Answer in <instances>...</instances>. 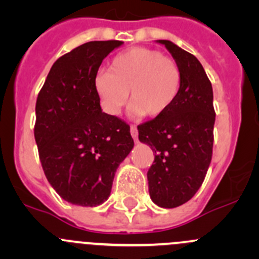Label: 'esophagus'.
<instances>
[{
    "instance_id": "obj_1",
    "label": "esophagus",
    "mask_w": 259,
    "mask_h": 259,
    "mask_svg": "<svg viewBox=\"0 0 259 259\" xmlns=\"http://www.w3.org/2000/svg\"><path fill=\"white\" fill-rule=\"evenodd\" d=\"M130 134H132L135 143H138V127L135 125H130Z\"/></svg>"
}]
</instances>
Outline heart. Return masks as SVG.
Wrapping results in <instances>:
<instances>
[{"label":"heart","instance_id":"1","mask_svg":"<svg viewBox=\"0 0 259 259\" xmlns=\"http://www.w3.org/2000/svg\"><path fill=\"white\" fill-rule=\"evenodd\" d=\"M182 86L179 65L160 51L132 48L113 57L109 71L94 77V89L106 114L116 116L127 103L134 117L165 114L177 100Z\"/></svg>","mask_w":259,"mask_h":259}]
</instances>
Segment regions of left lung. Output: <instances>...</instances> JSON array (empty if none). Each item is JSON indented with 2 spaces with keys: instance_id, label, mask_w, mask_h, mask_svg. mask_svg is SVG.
<instances>
[{
  "instance_id": "1",
  "label": "left lung",
  "mask_w": 259,
  "mask_h": 259,
  "mask_svg": "<svg viewBox=\"0 0 259 259\" xmlns=\"http://www.w3.org/2000/svg\"><path fill=\"white\" fill-rule=\"evenodd\" d=\"M164 45L179 65V95L165 114L138 126L139 140L155 153L148 171L149 194L158 207L187 203L202 185L211 160L215 113L213 89L194 55L169 40Z\"/></svg>"
}]
</instances>
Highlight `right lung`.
<instances>
[{
    "mask_svg": "<svg viewBox=\"0 0 259 259\" xmlns=\"http://www.w3.org/2000/svg\"><path fill=\"white\" fill-rule=\"evenodd\" d=\"M121 41L86 42L55 61L36 101L35 140L44 173L66 202L96 207L134 148L130 126L103 113L94 77Z\"/></svg>",
    "mask_w": 259,
    "mask_h": 259,
    "instance_id": "1",
    "label": "right lung"
}]
</instances>
